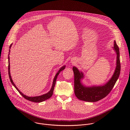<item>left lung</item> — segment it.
I'll use <instances>...</instances> for the list:
<instances>
[{
    "label": "left lung",
    "instance_id": "left-lung-1",
    "mask_svg": "<svg viewBox=\"0 0 130 130\" xmlns=\"http://www.w3.org/2000/svg\"><path fill=\"white\" fill-rule=\"evenodd\" d=\"M113 48L117 53V66L115 73L111 79L104 86L99 87H86L80 82L81 78L84 77L83 74L79 72L76 67H74L73 70L74 73V91L75 96L80 100L95 102L105 98L113 88L121 71V63L120 60L119 48L114 41Z\"/></svg>",
    "mask_w": 130,
    "mask_h": 130
}]
</instances>
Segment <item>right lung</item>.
<instances>
[{"label":"right lung","instance_id":"obj_1","mask_svg":"<svg viewBox=\"0 0 130 130\" xmlns=\"http://www.w3.org/2000/svg\"><path fill=\"white\" fill-rule=\"evenodd\" d=\"M11 46V44L10 45V46H9V48H10ZM10 52V50L9 51V53ZM8 55V75H9V79L10 80V82L11 83V84L13 85V86L16 88V89L18 90V91L19 92V93L24 98H25V99L29 101H31V102H35V103H40V102H42L46 100H47L48 99H50L53 95V92H54V88H55V85H56V79H57V76L58 75V74H59V73L60 72H61L62 70H63L64 69H65V66H63L62 67H61L60 68V69L58 71V72L57 73V74H56V76L54 78V81H53V86H52V89L51 90H50V91L48 92V93H46V94H44L42 95H40V96H34V97H29V96H27L24 94H23L21 92H20L19 91V89L17 88V87H16V86L15 85V84L13 83L12 80V78L11 77V75H10V64H9V56Z\"/></svg>","mask_w":130,"mask_h":130}]
</instances>
